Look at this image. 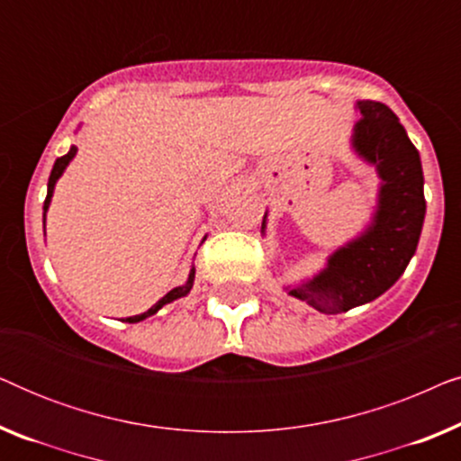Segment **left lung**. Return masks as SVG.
I'll return each mask as SVG.
<instances>
[{"instance_id": "left-lung-1", "label": "left lung", "mask_w": 461, "mask_h": 461, "mask_svg": "<svg viewBox=\"0 0 461 461\" xmlns=\"http://www.w3.org/2000/svg\"><path fill=\"white\" fill-rule=\"evenodd\" d=\"M350 147L380 178L375 210L355 239L330 254L317 275L287 285L294 295L323 314L346 312L380 298L399 281L411 260L426 216L424 172L418 149L386 104L358 100ZM262 220V235L267 230Z\"/></svg>"}]
</instances>
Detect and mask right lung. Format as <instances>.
Instances as JSON below:
<instances>
[{
	"mask_svg": "<svg viewBox=\"0 0 461 461\" xmlns=\"http://www.w3.org/2000/svg\"><path fill=\"white\" fill-rule=\"evenodd\" d=\"M75 155H77V147H71V149H68L67 155H62V157H59V159L54 161L52 174H50V180H48V194H46V201H43V230H46V213H48L50 203H52V194H54L56 182H59L60 176L65 174L67 166L73 161ZM203 241H205V237H203ZM193 283H194V268H191V273H188V279H186L185 285L174 287L172 292H167L166 295H163V298H161L159 302H157V304H155L153 308H149L147 312L136 314V317H130L128 323H138V321H144L147 317H150V314H155L157 311H159V308L169 304V302H174V300H178V298H185V295L193 289Z\"/></svg>",
	"mask_w": 461,
	"mask_h": 461,
	"instance_id": "add662e5",
	"label": "right lung"
}]
</instances>
